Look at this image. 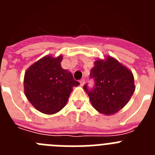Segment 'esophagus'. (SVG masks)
Returning <instances> with one entry per match:
<instances>
[{"label": "esophagus", "mask_w": 155, "mask_h": 155, "mask_svg": "<svg viewBox=\"0 0 155 155\" xmlns=\"http://www.w3.org/2000/svg\"><path fill=\"white\" fill-rule=\"evenodd\" d=\"M84 82H85V80H84V78H83V79H81V80H80V84H81V86L84 85Z\"/></svg>", "instance_id": "34e87169"}]
</instances>
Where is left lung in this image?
Here are the masks:
<instances>
[{
    "instance_id": "left-lung-1",
    "label": "left lung",
    "mask_w": 155,
    "mask_h": 155,
    "mask_svg": "<svg viewBox=\"0 0 155 155\" xmlns=\"http://www.w3.org/2000/svg\"><path fill=\"white\" fill-rule=\"evenodd\" d=\"M94 85H84L92 106L105 115H111L127 105L135 90L132 72L113 57L98 60L91 70Z\"/></svg>"
}]
</instances>
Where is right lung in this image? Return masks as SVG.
Instances as JSON below:
<instances>
[{
    "label": "right lung",
    "instance_id": "add662e5",
    "mask_svg": "<svg viewBox=\"0 0 155 155\" xmlns=\"http://www.w3.org/2000/svg\"><path fill=\"white\" fill-rule=\"evenodd\" d=\"M62 56H46L31 65L25 74V93L30 103L45 114H54L64 107L72 87L80 84L71 72L61 68Z\"/></svg>",
    "mask_w": 155,
    "mask_h": 155
}]
</instances>
